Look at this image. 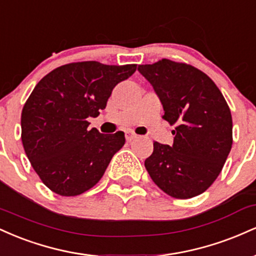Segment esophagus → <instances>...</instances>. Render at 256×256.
<instances>
[{
	"label": "esophagus",
	"instance_id": "34e87169",
	"mask_svg": "<svg viewBox=\"0 0 256 256\" xmlns=\"http://www.w3.org/2000/svg\"><path fill=\"white\" fill-rule=\"evenodd\" d=\"M134 138H137V134H126V140H128V142H131V140H134Z\"/></svg>",
	"mask_w": 256,
	"mask_h": 256
}]
</instances>
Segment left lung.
I'll list each match as a JSON object with an SVG mask.
<instances>
[{
    "label": "left lung",
    "mask_w": 256,
    "mask_h": 256,
    "mask_svg": "<svg viewBox=\"0 0 256 256\" xmlns=\"http://www.w3.org/2000/svg\"><path fill=\"white\" fill-rule=\"evenodd\" d=\"M138 71L154 88L165 119L174 125L172 146L154 142L144 166L155 184L174 198L204 192L222 172L232 146V116L222 91L206 73L162 58Z\"/></svg>",
    "instance_id": "1"
}]
</instances>
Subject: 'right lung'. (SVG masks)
Here are the masks:
<instances>
[{
  "label": "right lung",
  "mask_w": 256,
  "mask_h": 256,
  "mask_svg": "<svg viewBox=\"0 0 256 256\" xmlns=\"http://www.w3.org/2000/svg\"><path fill=\"white\" fill-rule=\"evenodd\" d=\"M136 70L134 64L71 62L52 70L32 90L22 112V140L32 167L52 192H88L125 144L124 132L88 130L86 119L98 116L114 86Z\"/></svg>",
  "instance_id": "right-lung-1"
}]
</instances>
